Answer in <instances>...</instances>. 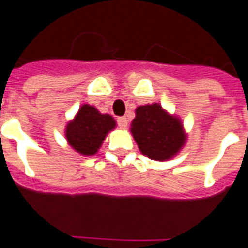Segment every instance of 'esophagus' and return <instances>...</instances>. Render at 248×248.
I'll use <instances>...</instances> for the list:
<instances>
[{"mask_svg":"<svg viewBox=\"0 0 248 248\" xmlns=\"http://www.w3.org/2000/svg\"><path fill=\"white\" fill-rule=\"evenodd\" d=\"M117 125L120 126L122 129H125L126 126H128V120H126V117H117Z\"/></svg>","mask_w":248,"mask_h":248,"instance_id":"obj_1","label":"esophagus"}]
</instances>
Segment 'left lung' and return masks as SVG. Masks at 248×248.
Wrapping results in <instances>:
<instances>
[{"label": "left lung", "instance_id": "obj_1", "mask_svg": "<svg viewBox=\"0 0 248 248\" xmlns=\"http://www.w3.org/2000/svg\"><path fill=\"white\" fill-rule=\"evenodd\" d=\"M131 132L142 155L156 161L173 158L186 141L181 120L169 115L158 103L137 107Z\"/></svg>", "mask_w": 248, "mask_h": 248}]
</instances>
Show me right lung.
I'll return each instance as SVG.
<instances>
[{
    "instance_id": "add662e5",
    "label": "right lung",
    "mask_w": 248,
    "mask_h": 248,
    "mask_svg": "<svg viewBox=\"0 0 248 248\" xmlns=\"http://www.w3.org/2000/svg\"><path fill=\"white\" fill-rule=\"evenodd\" d=\"M115 126L113 117L103 115L93 106L83 104L74 120L67 123L64 135L72 149L83 156H93Z\"/></svg>"
}]
</instances>
